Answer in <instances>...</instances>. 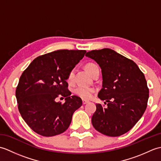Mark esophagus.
I'll use <instances>...</instances> for the list:
<instances>
[{
  "label": "esophagus",
  "instance_id": "obj_1",
  "mask_svg": "<svg viewBox=\"0 0 161 161\" xmlns=\"http://www.w3.org/2000/svg\"><path fill=\"white\" fill-rule=\"evenodd\" d=\"M87 103H88V101L84 100H82V104H87Z\"/></svg>",
  "mask_w": 161,
  "mask_h": 161
}]
</instances>
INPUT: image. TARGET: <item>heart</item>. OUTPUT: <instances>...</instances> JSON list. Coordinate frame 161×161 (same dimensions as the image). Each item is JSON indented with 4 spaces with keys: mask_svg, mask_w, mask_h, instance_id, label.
Here are the masks:
<instances>
[{
    "mask_svg": "<svg viewBox=\"0 0 161 161\" xmlns=\"http://www.w3.org/2000/svg\"><path fill=\"white\" fill-rule=\"evenodd\" d=\"M98 67L97 65L93 63H88L85 66V68H86V71L91 75H93L95 70ZM74 69L71 70L69 73H68L66 79V81L68 84H73L74 80ZM73 91L75 94H76L77 96L84 99V100H89V99H91L92 96H93V95L95 92V89L93 87H85L80 86L75 88Z\"/></svg>",
    "mask_w": 161,
    "mask_h": 161,
    "instance_id": "obj_1",
    "label": "heart"
}]
</instances>
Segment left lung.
I'll list each match as a JSON object with an SVG mask.
<instances>
[{
	"label": "left lung",
	"instance_id": "left-lung-1",
	"mask_svg": "<svg viewBox=\"0 0 161 161\" xmlns=\"http://www.w3.org/2000/svg\"><path fill=\"white\" fill-rule=\"evenodd\" d=\"M86 56L101 68L103 81L98 97L108 102L106 108L96 104L92 125L106 136L124 134L141 118L147 106L149 88L145 75L134 61L111 49L91 50Z\"/></svg>",
	"mask_w": 161,
	"mask_h": 161
}]
</instances>
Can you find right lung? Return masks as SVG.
I'll use <instances>...</instances> for the list:
<instances>
[{
  "label": "right lung",
  "mask_w": 161,
  "mask_h": 161,
  "mask_svg": "<svg viewBox=\"0 0 161 161\" xmlns=\"http://www.w3.org/2000/svg\"><path fill=\"white\" fill-rule=\"evenodd\" d=\"M86 50H59L37 57L23 71L16 89L23 119L38 134L50 137L64 132L74 112L82 105L81 98L70 96L68 73L84 57ZM66 97L64 103L57 97Z\"/></svg>",
  "instance_id": "obj_1"
}]
</instances>
